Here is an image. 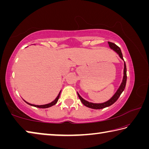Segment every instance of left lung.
<instances>
[{"label": "left lung", "instance_id": "1", "mask_svg": "<svg viewBox=\"0 0 149 149\" xmlns=\"http://www.w3.org/2000/svg\"><path fill=\"white\" fill-rule=\"evenodd\" d=\"M108 43L109 45V47L110 49H112L113 50H114L115 52H116L121 58H122L123 60H124L123 58V55L122 53V51H121L120 48L119 47H118L116 44L113 43V42H108ZM126 81H127V69H126V65L124 61V69H123V77L122 82V84H121L120 87L118 88V89L117 90V91L116 92L114 96H113L110 100H108V101L105 102L99 103V104H97V103H93V102H89L87 101V100H85V99H83V98L79 95V93H77L78 97H79L80 100L81 101L83 104L85 106V107L90 108H93V109H102V108H104L106 107H110V106L114 104V103L118 99V98L120 97V95L122 94V93L123 91V90L125 89V85H126Z\"/></svg>", "mask_w": 149, "mask_h": 149}]
</instances>
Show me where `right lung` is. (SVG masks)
<instances>
[{"instance_id": "1", "label": "right lung", "mask_w": 149, "mask_h": 149, "mask_svg": "<svg viewBox=\"0 0 149 149\" xmlns=\"http://www.w3.org/2000/svg\"><path fill=\"white\" fill-rule=\"evenodd\" d=\"M60 92H61V91H60ZM60 92L59 93L58 95L57 96V97L56 98V99H55L54 100H53V101H52V102H51L50 103H49V104H43V105H35V104H30V103L27 102H26V101H25V100H24V101L26 102L27 103V104H28L31 105V106H33V107H37V108H49V107H52V106H53V105L56 104V102H58V99H59V97H60Z\"/></svg>"}]
</instances>
